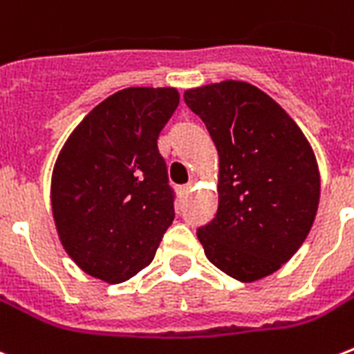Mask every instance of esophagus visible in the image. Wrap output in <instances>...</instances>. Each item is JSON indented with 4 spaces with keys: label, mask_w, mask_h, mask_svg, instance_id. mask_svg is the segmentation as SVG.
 I'll return each instance as SVG.
<instances>
[{
    "label": "esophagus",
    "mask_w": 354,
    "mask_h": 354,
    "mask_svg": "<svg viewBox=\"0 0 354 354\" xmlns=\"http://www.w3.org/2000/svg\"><path fill=\"white\" fill-rule=\"evenodd\" d=\"M191 191H193V185H191V183H187V185H182V187H180V195L187 196Z\"/></svg>",
    "instance_id": "1"
}]
</instances>
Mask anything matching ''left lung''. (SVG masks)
<instances>
[{"label": "left lung", "instance_id": "obj_1", "mask_svg": "<svg viewBox=\"0 0 354 354\" xmlns=\"http://www.w3.org/2000/svg\"><path fill=\"white\" fill-rule=\"evenodd\" d=\"M219 152V206L196 230L207 260L254 282L295 254L314 225L319 171L288 113L254 85L223 81L185 91Z\"/></svg>", "mask_w": 354, "mask_h": 354}]
</instances>
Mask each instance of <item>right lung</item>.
<instances>
[{
	"instance_id": "1",
	"label": "right lung",
	"mask_w": 354,
	"mask_h": 354,
	"mask_svg": "<svg viewBox=\"0 0 354 354\" xmlns=\"http://www.w3.org/2000/svg\"><path fill=\"white\" fill-rule=\"evenodd\" d=\"M176 88L131 87L96 105L72 131L51 176V207L70 258L118 284L156 256L174 221V189L158 139Z\"/></svg>"
}]
</instances>
